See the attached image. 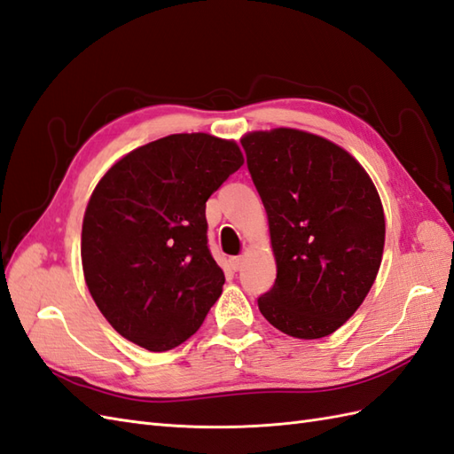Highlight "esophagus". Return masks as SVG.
Wrapping results in <instances>:
<instances>
[{
    "label": "esophagus",
    "instance_id": "esophagus-1",
    "mask_svg": "<svg viewBox=\"0 0 454 454\" xmlns=\"http://www.w3.org/2000/svg\"><path fill=\"white\" fill-rule=\"evenodd\" d=\"M230 265H231V269H234V270H239L241 265H244V257H241V255L231 257V259H230Z\"/></svg>",
    "mask_w": 454,
    "mask_h": 454
}]
</instances>
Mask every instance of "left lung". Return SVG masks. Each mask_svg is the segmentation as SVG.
Segmentation results:
<instances>
[{
  "label": "left lung",
  "instance_id": "1",
  "mask_svg": "<svg viewBox=\"0 0 454 454\" xmlns=\"http://www.w3.org/2000/svg\"><path fill=\"white\" fill-rule=\"evenodd\" d=\"M269 216L277 280L257 300L272 326L323 339L360 308L385 246V215L364 168L339 145L298 129L241 139Z\"/></svg>",
  "mask_w": 454,
  "mask_h": 454
}]
</instances>
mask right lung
<instances>
[{
	"label": "right lung",
	"instance_id": "obj_1",
	"mask_svg": "<svg viewBox=\"0 0 454 454\" xmlns=\"http://www.w3.org/2000/svg\"><path fill=\"white\" fill-rule=\"evenodd\" d=\"M241 164L234 141L179 133L139 146L100 179L82 220V270L128 340L166 352L203 325L224 284L205 207Z\"/></svg>",
	"mask_w": 454,
	"mask_h": 454
}]
</instances>
